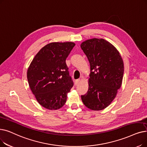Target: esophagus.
Here are the masks:
<instances>
[{"instance_id": "34e87169", "label": "esophagus", "mask_w": 147, "mask_h": 147, "mask_svg": "<svg viewBox=\"0 0 147 147\" xmlns=\"http://www.w3.org/2000/svg\"><path fill=\"white\" fill-rule=\"evenodd\" d=\"M80 79H77V80H75V85H78L79 84V82H80Z\"/></svg>"}]
</instances>
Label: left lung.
Segmentation results:
<instances>
[{
	"label": "left lung",
	"instance_id": "obj_1",
	"mask_svg": "<svg viewBox=\"0 0 147 147\" xmlns=\"http://www.w3.org/2000/svg\"><path fill=\"white\" fill-rule=\"evenodd\" d=\"M80 47L91 68L88 90L81 98L89 109L100 111L111 103L122 84L123 61L117 49L104 39L88 40Z\"/></svg>",
	"mask_w": 147,
	"mask_h": 147
}]
</instances>
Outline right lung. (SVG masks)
Listing matches in <instances>:
<instances>
[{
    "instance_id": "1",
    "label": "right lung",
    "mask_w": 147,
    "mask_h": 147,
    "mask_svg": "<svg viewBox=\"0 0 147 147\" xmlns=\"http://www.w3.org/2000/svg\"><path fill=\"white\" fill-rule=\"evenodd\" d=\"M74 46L71 42L48 44L35 55L28 69L31 91L38 103L46 109L62 107L73 86L65 61Z\"/></svg>"
}]
</instances>
